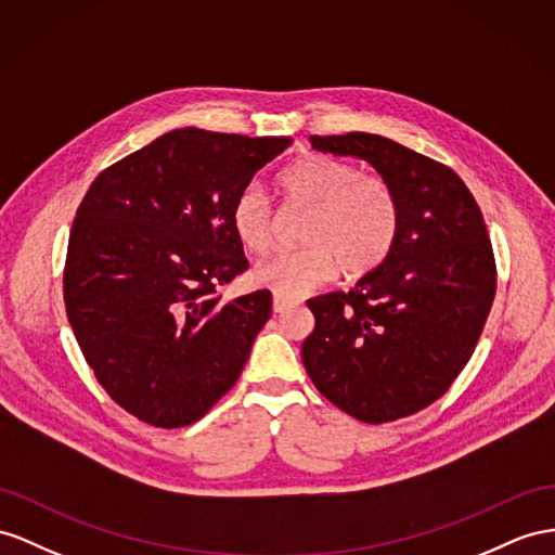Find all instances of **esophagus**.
Returning <instances> with one entry per match:
<instances>
[{
    "instance_id": "34e87169",
    "label": "esophagus",
    "mask_w": 555,
    "mask_h": 555,
    "mask_svg": "<svg viewBox=\"0 0 555 555\" xmlns=\"http://www.w3.org/2000/svg\"><path fill=\"white\" fill-rule=\"evenodd\" d=\"M295 305H300V302H297V300H291V297H283V295L274 293V302H272V307H274L276 314H281V311H286V309H291V307H295Z\"/></svg>"
}]
</instances>
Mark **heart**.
<instances>
[{"instance_id": "heart-1", "label": "heart", "mask_w": 555, "mask_h": 555, "mask_svg": "<svg viewBox=\"0 0 555 555\" xmlns=\"http://www.w3.org/2000/svg\"><path fill=\"white\" fill-rule=\"evenodd\" d=\"M279 184L288 202L314 210L305 230L307 246L262 260L253 269L255 283L293 300L335 279L339 264L345 274L361 276L389 258L401 212L385 180L361 176L349 162L311 154L283 170ZM232 227L253 253L272 246L274 216L260 184L250 182L236 194Z\"/></svg>"}]
</instances>
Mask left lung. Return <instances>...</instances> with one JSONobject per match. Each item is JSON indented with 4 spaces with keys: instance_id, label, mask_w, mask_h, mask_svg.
I'll return each instance as SVG.
<instances>
[{
    "instance_id": "1",
    "label": "left lung",
    "mask_w": 555,
    "mask_h": 555,
    "mask_svg": "<svg viewBox=\"0 0 555 555\" xmlns=\"http://www.w3.org/2000/svg\"><path fill=\"white\" fill-rule=\"evenodd\" d=\"M311 150L371 164L396 194L389 258L349 293L309 300L302 363L317 389L367 424L401 420L443 396L472 359L494 300L488 227L452 168L373 133L311 135Z\"/></svg>"
}]
</instances>
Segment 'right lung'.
<instances>
[{
	"label": "right lung",
	"mask_w": 555,
	"mask_h": 555,
	"mask_svg": "<svg viewBox=\"0 0 555 555\" xmlns=\"http://www.w3.org/2000/svg\"><path fill=\"white\" fill-rule=\"evenodd\" d=\"M291 142L176 129L105 168L83 196L67 319L95 379L138 420L188 426L244 371L272 293H216L248 269L232 204Z\"/></svg>",
	"instance_id": "obj_1"
}]
</instances>
